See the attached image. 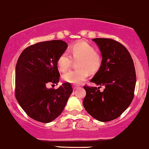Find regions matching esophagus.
<instances>
[{"instance_id": "34e87169", "label": "esophagus", "mask_w": 149, "mask_h": 149, "mask_svg": "<svg viewBox=\"0 0 149 149\" xmlns=\"http://www.w3.org/2000/svg\"><path fill=\"white\" fill-rule=\"evenodd\" d=\"M72 87H73V90H75V89H76V88H77L78 87V85L73 84V86H72Z\"/></svg>"}]
</instances>
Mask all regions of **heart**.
<instances>
[{"label":"heart","instance_id":"1","mask_svg":"<svg viewBox=\"0 0 149 149\" xmlns=\"http://www.w3.org/2000/svg\"><path fill=\"white\" fill-rule=\"evenodd\" d=\"M73 60H78V68L69 71L63 75V81L73 84H80L86 81L89 73H95L102 66V58L96 52L94 46L84 40L78 41L71 46L69 54L64 52L57 59V66L61 72H66L70 68Z\"/></svg>","mask_w":149,"mask_h":149}]
</instances>
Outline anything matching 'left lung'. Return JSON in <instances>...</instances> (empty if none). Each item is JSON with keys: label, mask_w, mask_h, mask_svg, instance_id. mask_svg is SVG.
Listing matches in <instances>:
<instances>
[{"label": "left lung", "mask_w": 149, "mask_h": 149, "mask_svg": "<svg viewBox=\"0 0 149 149\" xmlns=\"http://www.w3.org/2000/svg\"><path fill=\"white\" fill-rule=\"evenodd\" d=\"M101 51L102 66L91 82L104 86H84L86 95L83 104L87 112L100 122L117 118L130 105L134 96L136 71L133 59L127 48L109 38L93 39ZM101 88V86H100Z\"/></svg>", "instance_id": "8db88e82"}]
</instances>
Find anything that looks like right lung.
Returning a JSON list of instances; mask_svg holds the SVG:
<instances>
[{
    "label": "right lung",
    "mask_w": 149,
    "mask_h": 149,
    "mask_svg": "<svg viewBox=\"0 0 149 149\" xmlns=\"http://www.w3.org/2000/svg\"><path fill=\"white\" fill-rule=\"evenodd\" d=\"M67 47L60 40L38 42L24 49L17 59L15 95L25 113L36 121L48 123L55 120L73 92L69 83L57 89L47 88L59 81L57 59Z\"/></svg>",
    "instance_id": "right-lung-1"
}]
</instances>
